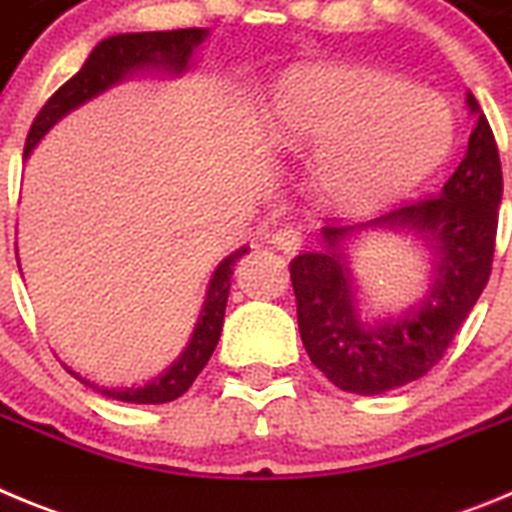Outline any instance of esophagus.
Listing matches in <instances>:
<instances>
[{
	"mask_svg": "<svg viewBox=\"0 0 512 512\" xmlns=\"http://www.w3.org/2000/svg\"><path fill=\"white\" fill-rule=\"evenodd\" d=\"M269 243H274V246L284 253H295L297 248L302 246V233L295 225H284V228L274 230V233L269 235Z\"/></svg>",
	"mask_w": 512,
	"mask_h": 512,
	"instance_id": "obj_1",
	"label": "esophagus"
}]
</instances>
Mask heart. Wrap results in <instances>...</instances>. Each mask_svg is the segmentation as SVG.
<instances>
[{
  "mask_svg": "<svg viewBox=\"0 0 512 512\" xmlns=\"http://www.w3.org/2000/svg\"><path fill=\"white\" fill-rule=\"evenodd\" d=\"M279 146L318 148L315 184L330 205L369 212L413 192L441 166L454 120L436 94L387 71L302 63L271 94Z\"/></svg>",
  "mask_w": 512,
  "mask_h": 512,
  "instance_id": "b5f03b06",
  "label": "heart"
}]
</instances>
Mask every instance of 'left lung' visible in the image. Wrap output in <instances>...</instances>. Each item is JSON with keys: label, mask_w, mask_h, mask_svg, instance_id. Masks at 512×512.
<instances>
[{"label": "left lung", "mask_w": 512, "mask_h": 512, "mask_svg": "<svg viewBox=\"0 0 512 512\" xmlns=\"http://www.w3.org/2000/svg\"><path fill=\"white\" fill-rule=\"evenodd\" d=\"M467 104L477 117L467 156L441 194L395 207L369 223L323 228L328 248L300 253L289 264L307 356L343 392L379 395L431 372L487 287L497 207L503 200V166L490 122L474 94H467ZM366 227L415 229L437 256L432 295L420 311L400 321L364 326L355 312L353 280L337 241Z\"/></svg>", "instance_id": "left-lung-1"}]
</instances>
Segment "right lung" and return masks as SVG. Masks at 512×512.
I'll return each instance as SVG.
<instances>
[{
  "mask_svg": "<svg viewBox=\"0 0 512 512\" xmlns=\"http://www.w3.org/2000/svg\"><path fill=\"white\" fill-rule=\"evenodd\" d=\"M207 30L202 27H184V30H166V33H125L112 35V38L102 40L92 51V56L84 61L79 74L71 76L58 92L53 94L48 102L40 107L38 117L30 125V133L25 140V158L30 156L38 140L43 138L48 130L61 120L66 112L84 104L87 99L97 97L99 92L110 89L120 79L138 69H166L174 74H182L187 69V61L192 51L205 40ZM248 248L235 251L233 256L217 266L212 274L210 289H207V300L202 307L200 323L194 328V336L189 341L187 351L182 359L171 366L169 372L161 374L156 382L146 384V387H128V390H102L107 397H115L122 402H138V405H161V402H171L176 397H182L184 392L192 387L197 374L205 369L210 361L212 351H215L217 341H220V330H223L225 305H228V289H230V274H233L235 261L241 259ZM74 374V372H71ZM81 379L79 374H74ZM84 382V379H81ZM89 384V382H87Z\"/></svg>",
  "mask_w": 512,
  "mask_h": 512,
  "instance_id": "right-lung-1",
  "label": "right lung"
}]
</instances>
